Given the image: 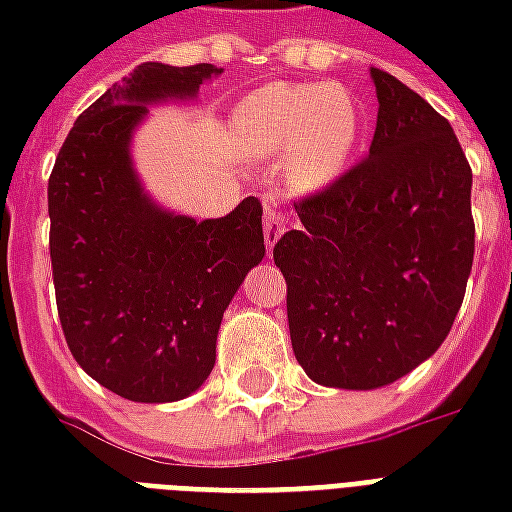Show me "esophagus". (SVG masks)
<instances>
[{
    "label": "esophagus",
    "mask_w": 512,
    "mask_h": 512,
    "mask_svg": "<svg viewBox=\"0 0 512 512\" xmlns=\"http://www.w3.org/2000/svg\"><path fill=\"white\" fill-rule=\"evenodd\" d=\"M285 227H288V219H285V213L279 211L274 202H268L266 205V219H263V235H266V246L268 249H274L282 233H285Z\"/></svg>",
    "instance_id": "1"
}]
</instances>
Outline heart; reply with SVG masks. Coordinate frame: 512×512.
Segmentation results:
<instances>
[{"label":"heart","mask_w":512,"mask_h":512,"mask_svg":"<svg viewBox=\"0 0 512 512\" xmlns=\"http://www.w3.org/2000/svg\"><path fill=\"white\" fill-rule=\"evenodd\" d=\"M233 134L252 158L288 156L296 189H321L348 164L359 106L340 84H268L235 109Z\"/></svg>","instance_id":"heart-1"}]
</instances>
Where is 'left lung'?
Segmentation results:
<instances>
[{"label":"left lung","instance_id":"8db88e82","mask_svg":"<svg viewBox=\"0 0 512 512\" xmlns=\"http://www.w3.org/2000/svg\"><path fill=\"white\" fill-rule=\"evenodd\" d=\"M370 156L296 202L274 246L293 354L321 386L378 389L439 351L474 260L472 169L433 106L370 68Z\"/></svg>","mask_w":512,"mask_h":512}]
</instances>
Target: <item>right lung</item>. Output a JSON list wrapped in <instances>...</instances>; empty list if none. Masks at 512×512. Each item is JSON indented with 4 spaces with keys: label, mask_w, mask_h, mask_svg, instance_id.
<instances>
[{
    "label": "right lung",
    "mask_w": 512,
    "mask_h": 512,
    "mask_svg": "<svg viewBox=\"0 0 512 512\" xmlns=\"http://www.w3.org/2000/svg\"><path fill=\"white\" fill-rule=\"evenodd\" d=\"M219 73L208 62L136 65L79 115L51 169L62 332L87 376L134 403H172L205 384L224 310L266 255L257 197L197 222L150 200L131 161L150 104L194 98Z\"/></svg>",
    "instance_id": "right-lung-1"
}]
</instances>
